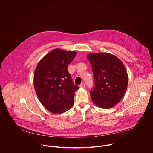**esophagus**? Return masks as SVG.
<instances>
[{"instance_id":"esophagus-1","label":"esophagus","mask_w":153,"mask_h":153,"mask_svg":"<svg viewBox=\"0 0 153 153\" xmlns=\"http://www.w3.org/2000/svg\"><path fill=\"white\" fill-rule=\"evenodd\" d=\"M79 87L80 88H85V83H82L80 85H79Z\"/></svg>"}]
</instances>
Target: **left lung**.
Instances as JSON below:
<instances>
[{"instance_id":"obj_1","label":"left lung","mask_w":153,"mask_h":153,"mask_svg":"<svg viewBox=\"0 0 153 153\" xmlns=\"http://www.w3.org/2000/svg\"><path fill=\"white\" fill-rule=\"evenodd\" d=\"M95 86L90 96L94 104L102 108L114 106L123 97L128 87L126 68L117 57L107 53L89 54Z\"/></svg>"}]
</instances>
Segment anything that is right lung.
<instances>
[{
	"mask_svg": "<svg viewBox=\"0 0 153 153\" xmlns=\"http://www.w3.org/2000/svg\"><path fill=\"white\" fill-rule=\"evenodd\" d=\"M75 51L54 49L39 62L34 75L36 94L45 107L53 113L60 114L74 104L75 85L68 66L76 55Z\"/></svg>",
	"mask_w": 153,
	"mask_h": 153,
	"instance_id": "obj_1",
	"label": "right lung"
}]
</instances>
